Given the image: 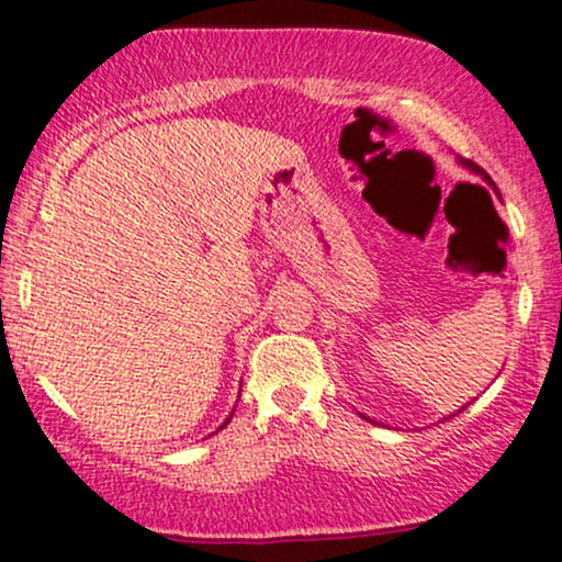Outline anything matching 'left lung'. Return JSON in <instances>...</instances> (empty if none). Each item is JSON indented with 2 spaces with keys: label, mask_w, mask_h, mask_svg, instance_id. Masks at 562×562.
<instances>
[{
  "label": "left lung",
  "mask_w": 562,
  "mask_h": 562,
  "mask_svg": "<svg viewBox=\"0 0 562 562\" xmlns=\"http://www.w3.org/2000/svg\"><path fill=\"white\" fill-rule=\"evenodd\" d=\"M459 164H462V167L464 169H470V172L472 175H481V178L485 180V182H488V186H494V182H491V178H488V172H485V169L483 167H477V164L475 161H468V159H459ZM464 408V406H462ZM462 408H459V412H462ZM361 417L366 419V422H374V419H371V417H366V414H361ZM451 417H457V414H451ZM443 419H449V417H443Z\"/></svg>",
  "instance_id": "obj_1"
}]
</instances>
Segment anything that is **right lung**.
<instances>
[{"label": "right lung", "instance_id": "1", "mask_svg": "<svg viewBox=\"0 0 562 562\" xmlns=\"http://www.w3.org/2000/svg\"><path fill=\"white\" fill-rule=\"evenodd\" d=\"M231 417H233V412H231ZM231 417H228V419H225V422H223V425H220V430H223V427H225V425H228V422H231Z\"/></svg>", "mask_w": 562, "mask_h": 562}]
</instances>
